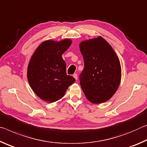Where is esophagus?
<instances>
[{"instance_id": "1", "label": "esophagus", "mask_w": 147, "mask_h": 147, "mask_svg": "<svg viewBox=\"0 0 147 147\" xmlns=\"http://www.w3.org/2000/svg\"><path fill=\"white\" fill-rule=\"evenodd\" d=\"M73 77L76 79V80H77V79H78V75H77L76 74H74V75H73Z\"/></svg>"}]
</instances>
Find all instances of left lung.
<instances>
[{"label":"left lung","mask_w":147,"mask_h":147,"mask_svg":"<svg viewBox=\"0 0 147 147\" xmlns=\"http://www.w3.org/2000/svg\"><path fill=\"white\" fill-rule=\"evenodd\" d=\"M85 68L80 85L86 99L92 103L109 100L119 88L121 66L119 57L102 37L83 41L79 44Z\"/></svg>","instance_id":"8db88e82"}]
</instances>
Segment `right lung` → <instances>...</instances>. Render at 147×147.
Here are the masks:
<instances>
[{"label": "right lung", "mask_w": 147, "mask_h": 147, "mask_svg": "<svg viewBox=\"0 0 147 147\" xmlns=\"http://www.w3.org/2000/svg\"><path fill=\"white\" fill-rule=\"evenodd\" d=\"M72 41L48 40L43 42L31 57L27 68V79L31 88L40 99L50 103L63 97L76 79L66 74V64L62 54Z\"/></svg>", "instance_id": "right-lung-1"}]
</instances>
